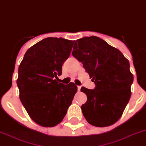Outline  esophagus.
<instances>
[{"mask_svg": "<svg viewBox=\"0 0 146 146\" xmlns=\"http://www.w3.org/2000/svg\"><path fill=\"white\" fill-rule=\"evenodd\" d=\"M80 88H81V86H78V91L80 90Z\"/></svg>", "mask_w": 146, "mask_h": 146, "instance_id": "obj_1", "label": "esophagus"}]
</instances>
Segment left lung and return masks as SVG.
I'll return each instance as SVG.
<instances>
[{"label":"left lung","mask_w":146,"mask_h":146,"mask_svg":"<svg viewBox=\"0 0 146 146\" xmlns=\"http://www.w3.org/2000/svg\"><path fill=\"white\" fill-rule=\"evenodd\" d=\"M73 49L72 55L83 63L95 84L94 89L80 88L87 95L81 106L83 116L94 126L114 124L131 98L134 78L129 60L117 48L96 36L78 39Z\"/></svg>","instance_id":"8db88e82"}]
</instances>
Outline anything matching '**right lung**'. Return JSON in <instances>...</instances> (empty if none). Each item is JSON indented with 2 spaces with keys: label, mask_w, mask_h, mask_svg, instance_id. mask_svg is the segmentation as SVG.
I'll use <instances>...</instances> for the list:
<instances>
[{
  "label": "right lung",
  "mask_w": 146,
  "mask_h": 146,
  "mask_svg": "<svg viewBox=\"0 0 146 146\" xmlns=\"http://www.w3.org/2000/svg\"><path fill=\"white\" fill-rule=\"evenodd\" d=\"M73 40L47 37L27 51L18 68L20 100L33 121L43 127L60 123L72 104L78 87L56 79L70 55Z\"/></svg>",
  "instance_id": "add662e5"
}]
</instances>
